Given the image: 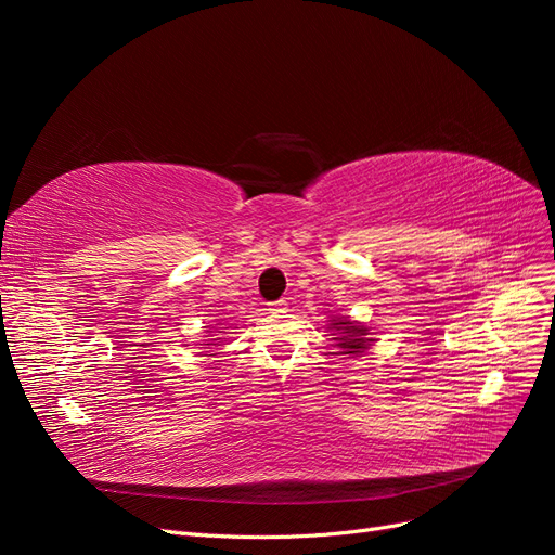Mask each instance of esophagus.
Segmentation results:
<instances>
[{
    "instance_id": "1",
    "label": "esophagus",
    "mask_w": 555,
    "mask_h": 555,
    "mask_svg": "<svg viewBox=\"0 0 555 555\" xmlns=\"http://www.w3.org/2000/svg\"><path fill=\"white\" fill-rule=\"evenodd\" d=\"M287 300H284V298H280V300H273V304H271V308H268V310H273V312H284V310H287Z\"/></svg>"
}]
</instances>
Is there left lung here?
<instances>
[{"instance_id":"obj_1","label":"left lung","mask_w":555,"mask_h":555,"mask_svg":"<svg viewBox=\"0 0 555 555\" xmlns=\"http://www.w3.org/2000/svg\"><path fill=\"white\" fill-rule=\"evenodd\" d=\"M333 328H338V331L343 333L340 338H333V340H338V347L343 349L340 354L351 357V354H361V351L367 349L365 328H361V326H357V324H351L349 319H343V322H335Z\"/></svg>"}]
</instances>
